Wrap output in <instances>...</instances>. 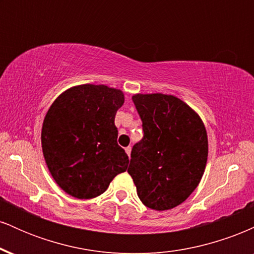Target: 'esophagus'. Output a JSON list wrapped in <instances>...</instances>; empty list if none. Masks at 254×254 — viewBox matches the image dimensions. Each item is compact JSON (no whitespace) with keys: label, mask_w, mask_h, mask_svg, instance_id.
<instances>
[{"label":"esophagus","mask_w":254,"mask_h":254,"mask_svg":"<svg viewBox=\"0 0 254 254\" xmlns=\"http://www.w3.org/2000/svg\"><path fill=\"white\" fill-rule=\"evenodd\" d=\"M125 151H127V155L130 156V154H131V147H127V148H125Z\"/></svg>","instance_id":"obj_1"}]
</instances>
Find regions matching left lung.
Returning a JSON list of instances; mask_svg holds the SVG:
<instances>
[{"mask_svg":"<svg viewBox=\"0 0 254 254\" xmlns=\"http://www.w3.org/2000/svg\"><path fill=\"white\" fill-rule=\"evenodd\" d=\"M143 138L131 150L127 172L148 208L168 210L188 199L202 179L208 135L199 116L174 95L132 97Z\"/></svg>","mask_w":254,"mask_h":254,"instance_id":"left-lung-1","label":"left lung"}]
</instances>
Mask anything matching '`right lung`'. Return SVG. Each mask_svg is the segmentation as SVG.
Returning a JSON list of instances; mask_svg holds the SVG:
<instances>
[{"label": "right lung", "instance_id": "obj_1", "mask_svg": "<svg viewBox=\"0 0 254 254\" xmlns=\"http://www.w3.org/2000/svg\"><path fill=\"white\" fill-rule=\"evenodd\" d=\"M124 104L121 89L81 84L66 89L44 118L42 148L52 178L78 199L100 196L129 157L117 143L115 117Z\"/></svg>", "mask_w": 254, "mask_h": 254}]
</instances>
